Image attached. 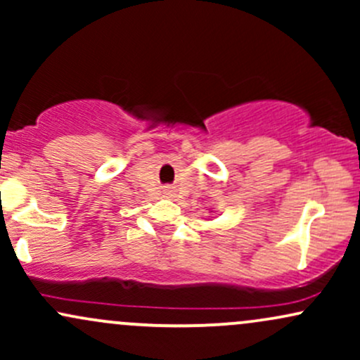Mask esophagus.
Segmentation results:
<instances>
[{"label":"esophagus","instance_id":"1","mask_svg":"<svg viewBox=\"0 0 360 360\" xmlns=\"http://www.w3.org/2000/svg\"><path fill=\"white\" fill-rule=\"evenodd\" d=\"M164 194H171V188L169 186H164Z\"/></svg>","mask_w":360,"mask_h":360}]
</instances>
